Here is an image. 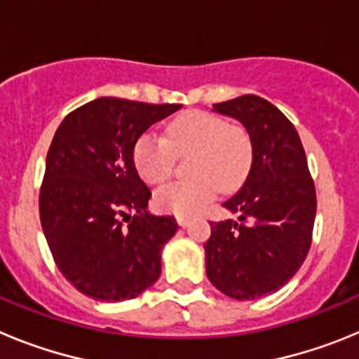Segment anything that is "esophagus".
Returning <instances> with one entry per match:
<instances>
[{
	"label": "esophagus",
	"instance_id": "esophagus-1",
	"mask_svg": "<svg viewBox=\"0 0 359 359\" xmlns=\"http://www.w3.org/2000/svg\"><path fill=\"white\" fill-rule=\"evenodd\" d=\"M176 221H177V224H180V226H187V224L190 223V219L187 217V215H177Z\"/></svg>",
	"mask_w": 359,
	"mask_h": 359
}]
</instances>
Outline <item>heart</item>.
I'll list each match as a JSON object with an SVG mask.
<instances>
[{
	"instance_id": "heart-1",
	"label": "heart",
	"mask_w": 359,
	"mask_h": 359,
	"mask_svg": "<svg viewBox=\"0 0 359 359\" xmlns=\"http://www.w3.org/2000/svg\"><path fill=\"white\" fill-rule=\"evenodd\" d=\"M189 182L169 183L154 194L160 210L192 215L217 196L221 185L233 189L244 180L252 163L248 133L212 113L189 111L174 118L163 136L144 133L133 149V161L142 180L160 185L170 176L174 152H192Z\"/></svg>"
}]
</instances>
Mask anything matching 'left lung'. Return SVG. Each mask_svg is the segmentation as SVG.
<instances>
[{
    "instance_id": "left-lung-1",
    "label": "left lung",
    "mask_w": 359,
    "mask_h": 359,
    "mask_svg": "<svg viewBox=\"0 0 359 359\" xmlns=\"http://www.w3.org/2000/svg\"><path fill=\"white\" fill-rule=\"evenodd\" d=\"M214 113L243 123L252 167L237 194L223 203L237 221L210 223L207 277L221 293L253 300L275 293L306 261L316 215L315 183L293 123L255 95L214 104Z\"/></svg>"
}]
</instances>
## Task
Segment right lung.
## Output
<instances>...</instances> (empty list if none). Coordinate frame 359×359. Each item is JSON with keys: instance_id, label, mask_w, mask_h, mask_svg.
Returning a JSON list of instances; mask_svg holds the SVG:
<instances>
[{"instance_id": "obj_1", "label": "right lung", "mask_w": 359, "mask_h": 359, "mask_svg": "<svg viewBox=\"0 0 359 359\" xmlns=\"http://www.w3.org/2000/svg\"><path fill=\"white\" fill-rule=\"evenodd\" d=\"M180 107L100 97L72 111L55 131L41 226L57 268L95 300H131L160 278L161 250L177 223L147 210L151 190L136 172L133 149Z\"/></svg>"}]
</instances>
